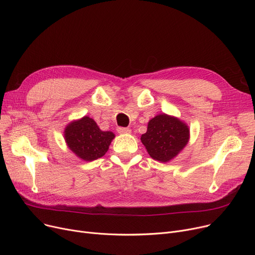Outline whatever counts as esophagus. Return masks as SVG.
<instances>
[{
	"label": "esophagus",
	"mask_w": 255,
	"mask_h": 255,
	"mask_svg": "<svg viewBox=\"0 0 255 255\" xmlns=\"http://www.w3.org/2000/svg\"><path fill=\"white\" fill-rule=\"evenodd\" d=\"M117 130L119 133H121V134H128V133L131 132V130L126 127H118Z\"/></svg>",
	"instance_id": "obj_1"
}]
</instances>
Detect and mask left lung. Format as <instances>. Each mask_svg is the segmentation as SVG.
Wrapping results in <instances>:
<instances>
[{"label": "left lung", "mask_w": 255, "mask_h": 255, "mask_svg": "<svg viewBox=\"0 0 255 255\" xmlns=\"http://www.w3.org/2000/svg\"><path fill=\"white\" fill-rule=\"evenodd\" d=\"M189 132L188 126L180 119L161 114L150 120L140 140L153 159L168 162L188 143Z\"/></svg>", "instance_id": "obj_1"}]
</instances>
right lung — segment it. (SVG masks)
Here are the masks:
<instances>
[{"label":"right lung","mask_w":255,"mask_h":255,"mask_svg":"<svg viewBox=\"0 0 255 255\" xmlns=\"http://www.w3.org/2000/svg\"><path fill=\"white\" fill-rule=\"evenodd\" d=\"M64 136L68 148L85 161L104 156L115 138L112 131H102L95 121L87 116L67 125Z\"/></svg>","instance_id":"obj_1"}]
</instances>
